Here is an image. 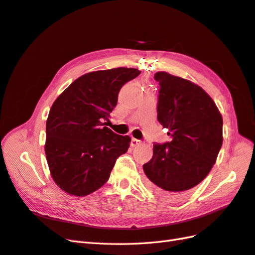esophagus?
I'll list each match as a JSON object with an SVG mask.
<instances>
[{
  "label": "esophagus",
  "mask_w": 255,
  "mask_h": 255,
  "mask_svg": "<svg viewBox=\"0 0 255 255\" xmlns=\"http://www.w3.org/2000/svg\"><path fill=\"white\" fill-rule=\"evenodd\" d=\"M141 143L142 142L140 140L136 139V138H132V140H130V146H132V147H138V146H140Z\"/></svg>",
  "instance_id": "34e87169"
}]
</instances>
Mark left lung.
<instances>
[{"mask_svg": "<svg viewBox=\"0 0 255 255\" xmlns=\"http://www.w3.org/2000/svg\"><path fill=\"white\" fill-rule=\"evenodd\" d=\"M157 120L171 141L153 144L143 164L148 188L166 199H179L209 174L223 142V119L204 89L188 79L157 72Z\"/></svg>", "mask_w": 255, "mask_h": 255, "instance_id": "8db88e82", "label": "left lung"}]
</instances>
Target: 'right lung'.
<instances>
[{
    "label": "right lung",
    "instance_id": "1",
    "mask_svg": "<svg viewBox=\"0 0 255 255\" xmlns=\"http://www.w3.org/2000/svg\"><path fill=\"white\" fill-rule=\"evenodd\" d=\"M139 74L130 67L87 73L53 102L46 122L45 153L53 181L65 193L86 196L99 190L116 160L128 151L129 136L104 126L122 86Z\"/></svg>",
    "mask_w": 255,
    "mask_h": 255
}]
</instances>
